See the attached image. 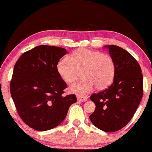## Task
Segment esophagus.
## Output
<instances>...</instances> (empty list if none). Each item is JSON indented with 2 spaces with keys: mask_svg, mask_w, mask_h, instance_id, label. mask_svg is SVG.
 I'll return each instance as SVG.
<instances>
[{
  "mask_svg": "<svg viewBox=\"0 0 152 152\" xmlns=\"http://www.w3.org/2000/svg\"><path fill=\"white\" fill-rule=\"evenodd\" d=\"M77 98L78 101L80 102H85L87 100L88 97L86 96H84V95H77Z\"/></svg>",
  "mask_w": 152,
  "mask_h": 152,
  "instance_id": "esophagus-1",
  "label": "esophagus"
}]
</instances>
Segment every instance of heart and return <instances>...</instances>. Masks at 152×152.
<instances>
[{"instance_id": "heart-1", "label": "heart", "mask_w": 152, "mask_h": 152, "mask_svg": "<svg viewBox=\"0 0 152 152\" xmlns=\"http://www.w3.org/2000/svg\"><path fill=\"white\" fill-rule=\"evenodd\" d=\"M67 61H58L56 70L61 80L67 84L73 83L80 73L82 80L71 85L69 88L72 93L86 95L94 86L97 90H102L113 82L115 65L109 55L79 48L68 56Z\"/></svg>"}]
</instances>
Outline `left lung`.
Instances as JSON below:
<instances>
[{
    "instance_id": "8db88e82",
    "label": "left lung",
    "mask_w": 152,
    "mask_h": 152,
    "mask_svg": "<svg viewBox=\"0 0 152 152\" xmlns=\"http://www.w3.org/2000/svg\"><path fill=\"white\" fill-rule=\"evenodd\" d=\"M115 65L113 82L109 88L91 95L95 110L89 116L97 128L115 132L128 124L143 95V77L138 61L118 45H105Z\"/></svg>"
}]
</instances>
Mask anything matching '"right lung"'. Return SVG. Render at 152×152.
Returning a JSON list of instances; mask_svg holds the SVG:
<instances>
[{
    "label": "right lung",
    "mask_w": 152,
    "mask_h": 152,
    "mask_svg": "<svg viewBox=\"0 0 152 152\" xmlns=\"http://www.w3.org/2000/svg\"><path fill=\"white\" fill-rule=\"evenodd\" d=\"M66 53L63 48L38 45L23 54L14 66L10 93L20 118L35 130L56 127L77 102L75 95H62L67 84L56 70Z\"/></svg>",
    "instance_id": "add662e5"
}]
</instances>
